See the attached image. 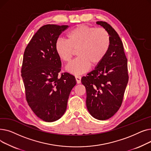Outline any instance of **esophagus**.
<instances>
[{
    "instance_id": "1",
    "label": "esophagus",
    "mask_w": 151,
    "mask_h": 151,
    "mask_svg": "<svg viewBox=\"0 0 151 151\" xmlns=\"http://www.w3.org/2000/svg\"><path fill=\"white\" fill-rule=\"evenodd\" d=\"M75 78H76V80L78 84H80L81 83V77L79 75H76L75 76Z\"/></svg>"
}]
</instances>
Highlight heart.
Here are the masks:
<instances>
[{
    "instance_id": "1",
    "label": "heart",
    "mask_w": 151,
    "mask_h": 151,
    "mask_svg": "<svg viewBox=\"0 0 151 151\" xmlns=\"http://www.w3.org/2000/svg\"><path fill=\"white\" fill-rule=\"evenodd\" d=\"M67 40L58 38L55 50L63 61L70 62L76 51L78 58L67 67L69 72L78 75L98 65L107 54L110 36L104 28L80 25L70 30Z\"/></svg>"
}]
</instances>
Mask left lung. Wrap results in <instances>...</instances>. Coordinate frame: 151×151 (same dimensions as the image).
I'll return each instance as SVG.
<instances>
[{"label": "left lung", "mask_w": 151, "mask_h": 151, "mask_svg": "<svg viewBox=\"0 0 151 151\" xmlns=\"http://www.w3.org/2000/svg\"><path fill=\"white\" fill-rule=\"evenodd\" d=\"M96 23L108 32L109 48L96 68L81 78V83L86 90L88 111L94 118L104 121L111 117L120 108L129 74L127 59L119 36L107 22Z\"/></svg>", "instance_id": "8db88e82"}]
</instances>
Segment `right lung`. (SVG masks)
Returning <instances> with one entry per match:
<instances>
[{
    "label": "right lung",
    "mask_w": 151,
    "mask_h": 151,
    "mask_svg": "<svg viewBox=\"0 0 151 151\" xmlns=\"http://www.w3.org/2000/svg\"><path fill=\"white\" fill-rule=\"evenodd\" d=\"M68 26L46 24L40 28L24 52L21 76L29 106L42 120L51 122L65 112L75 76L62 73L61 61L55 50L59 35Z\"/></svg>",
    "instance_id": "add662e5"
}]
</instances>
